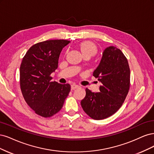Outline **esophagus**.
<instances>
[{
    "label": "esophagus",
    "mask_w": 154,
    "mask_h": 154,
    "mask_svg": "<svg viewBox=\"0 0 154 154\" xmlns=\"http://www.w3.org/2000/svg\"><path fill=\"white\" fill-rule=\"evenodd\" d=\"M79 88H80V86L77 85V84H72V85L71 86V89H72V90H75V89Z\"/></svg>",
    "instance_id": "obj_1"
}]
</instances>
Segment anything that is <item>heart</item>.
I'll return each mask as SVG.
<instances>
[{"label": "heart", "mask_w": 154, "mask_h": 154, "mask_svg": "<svg viewBox=\"0 0 154 154\" xmlns=\"http://www.w3.org/2000/svg\"><path fill=\"white\" fill-rule=\"evenodd\" d=\"M80 49L83 56H93L97 52V48L95 44L90 41H86L81 43Z\"/></svg>", "instance_id": "1"}]
</instances>
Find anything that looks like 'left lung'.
Segmentation results:
<instances>
[{
  "label": "left lung",
  "instance_id": "1",
  "mask_svg": "<svg viewBox=\"0 0 154 154\" xmlns=\"http://www.w3.org/2000/svg\"><path fill=\"white\" fill-rule=\"evenodd\" d=\"M93 75L102 83L100 92L86 88L81 104L84 111L94 120H103L121 107L130 88V68L126 57L118 48L107 47Z\"/></svg>",
  "mask_w": 154,
  "mask_h": 154
}]
</instances>
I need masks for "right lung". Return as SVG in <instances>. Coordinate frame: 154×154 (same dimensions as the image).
I'll return each mask as SVG.
<instances>
[{"label":"right lung","instance_id":"add662e5","mask_svg":"<svg viewBox=\"0 0 154 154\" xmlns=\"http://www.w3.org/2000/svg\"><path fill=\"white\" fill-rule=\"evenodd\" d=\"M52 39L34 44L24 56L20 68V83L23 97L37 115L49 118L61 109L70 91L69 84L52 82L51 74L58 67L63 47L70 43Z\"/></svg>","mask_w":154,"mask_h":154}]
</instances>
